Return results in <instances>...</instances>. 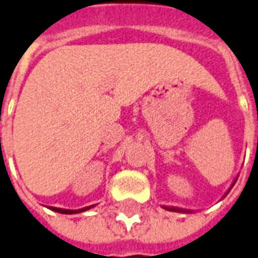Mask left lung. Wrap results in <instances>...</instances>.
I'll use <instances>...</instances> for the list:
<instances>
[{"mask_svg": "<svg viewBox=\"0 0 258 258\" xmlns=\"http://www.w3.org/2000/svg\"><path fill=\"white\" fill-rule=\"evenodd\" d=\"M237 178H238V177H235V178H234L233 184H231V185H230L229 189L226 190V194L223 195V198H225L226 195H227V194H229V192H230V189H231V188H233L234 184H235V181H237ZM162 208H165V210H168V211H173V212H184V214H189V212H194V211H192V210H185V208H180V207H173V206H162Z\"/></svg>", "mask_w": 258, "mask_h": 258, "instance_id": "8db88e82", "label": "left lung"}]
</instances>
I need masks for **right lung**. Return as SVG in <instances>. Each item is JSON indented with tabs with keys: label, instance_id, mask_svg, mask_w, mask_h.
Here are the masks:
<instances>
[{
	"label": "right lung",
	"instance_id": "right-lung-1",
	"mask_svg": "<svg viewBox=\"0 0 258 258\" xmlns=\"http://www.w3.org/2000/svg\"><path fill=\"white\" fill-rule=\"evenodd\" d=\"M93 207L94 206H89V207L80 208V210H66V208H58V207H47V208H48V210H51V211L59 212V214H68V215H72V214H80V212H85Z\"/></svg>",
	"mask_w": 258,
	"mask_h": 258
}]
</instances>
